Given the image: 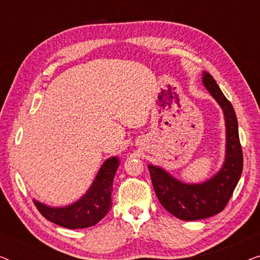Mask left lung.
<instances>
[{
    "label": "left lung",
    "mask_w": 260,
    "mask_h": 260,
    "mask_svg": "<svg viewBox=\"0 0 260 260\" xmlns=\"http://www.w3.org/2000/svg\"><path fill=\"white\" fill-rule=\"evenodd\" d=\"M202 83L225 116L226 154L221 169L202 183H184L157 166H148L158 201L170 214L186 221L206 219L221 212L243 172V150L233 106L211 74L202 73Z\"/></svg>",
    "instance_id": "left-lung-1"
}]
</instances>
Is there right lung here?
Masks as SVG:
<instances>
[{"label":"right lung","mask_w":260,"mask_h":260,"mask_svg":"<svg viewBox=\"0 0 260 260\" xmlns=\"http://www.w3.org/2000/svg\"><path fill=\"white\" fill-rule=\"evenodd\" d=\"M119 166L117 156L103 163L88 190L79 200L65 207H51L34 200L38 211L49 221L65 229L79 230L94 226L109 213L113 177Z\"/></svg>","instance_id":"right-lung-1"}]
</instances>
